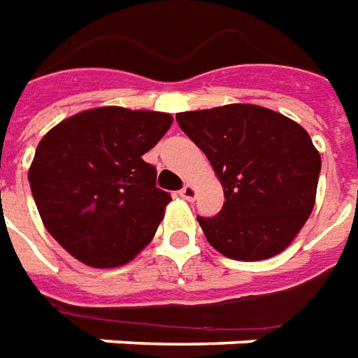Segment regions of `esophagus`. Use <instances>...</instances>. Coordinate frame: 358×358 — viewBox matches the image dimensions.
<instances>
[{
	"instance_id": "1",
	"label": "esophagus",
	"mask_w": 358,
	"mask_h": 358,
	"mask_svg": "<svg viewBox=\"0 0 358 358\" xmlns=\"http://www.w3.org/2000/svg\"><path fill=\"white\" fill-rule=\"evenodd\" d=\"M179 196L185 198V200H194L196 196V189L192 185H185L181 190H179Z\"/></svg>"
}]
</instances>
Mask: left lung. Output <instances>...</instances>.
<instances>
[{
  "instance_id": "1",
  "label": "left lung",
  "mask_w": 358,
  "mask_h": 358,
  "mask_svg": "<svg viewBox=\"0 0 358 358\" xmlns=\"http://www.w3.org/2000/svg\"><path fill=\"white\" fill-rule=\"evenodd\" d=\"M176 120L223 185L221 211L198 215L211 246L238 262L267 259L288 248L317 196L320 156L309 133L255 104L179 112Z\"/></svg>"
}]
</instances>
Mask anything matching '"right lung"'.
<instances>
[{
  "mask_svg": "<svg viewBox=\"0 0 358 358\" xmlns=\"http://www.w3.org/2000/svg\"><path fill=\"white\" fill-rule=\"evenodd\" d=\"M173 118L103 106L55 125L36 148L28 181L41 221L70 255L120 267L152 240L169 204L143 160Z\"/></svg>",
  "mask_w": 358,
  "mask_h": 358,
  "instance_id": "obj_1",
  "label": "right lung"
}]
</instances>
